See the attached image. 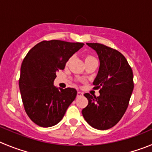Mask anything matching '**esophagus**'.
Returning a JSON list of instances; mask_svg holds the SVG:
<instances>
[{
  "label": "esophagus",
  "instance_id": "34e87169",
  "mask_svg": "<svg viewBox=\"0 0 152 152\" xmlns=\"http://www.w3.org/2000/svg\"><path fill=\"white\" fill-rule=\"evenodd\" d=\"M83 96V93L81 91H78L77 92V97H82Z\"/></svg>",
  "mask_w": 152,
  "mask_h": 152
}]
</instances>
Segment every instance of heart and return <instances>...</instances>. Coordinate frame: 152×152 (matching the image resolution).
<instances>
[{
  "label": "heart",
  "mask_w": 152,
  "mask_h": 152,
  "mask_svg": "<svg viewBox=\"0 0 152 152\" xmlns=\"http://www.w3.org/2000/svg\"><path fill=\"white\" fill-rule=\"evenodd\" d=\"M93 58V57H91V56H88V57H87V58H86V59H88V58Z\"/></svg>",
  "instance_id": "1"
}]
</instances>
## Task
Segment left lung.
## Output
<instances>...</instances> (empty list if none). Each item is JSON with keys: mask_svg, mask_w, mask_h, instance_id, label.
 Wrapping results in <instances>:
<instances>
[{"mask_svg": "<svg viewBox=\"0 0 152 152\" xmlns=\"http://www.w3.org/2000/svg\"><path fill=\"white\" fill-rule=\"evenodd\" d=\"M86 44L96 51L100 60L93 83L94 88L100 89V96L85 94L88 104L82 113L92 127L107 130L115 125L126 112L134 90V75L121 52L100 43Z\"/></svg>", "mask_w": 152, "mask_h": 152, "instance_id": "obj_1", "label": "left lung"}]
</instances>
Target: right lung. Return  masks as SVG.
I'll use <instances>...</instances> for the list:
<instances>
[{"label": "right lung", "mask_w": 152, "mask_h": 152, "mask_svg": "<svg viewBox=\"0 0 152 152\" xmlns=\"http://www.w3.org/2000/svg\"><path fill=\"white\" fill-rule=\"evenodd\" d=\"M83 42L44 40L34 46L22 61L18 85L25 112L39 127H49L63 118L75 100V88L65 89L53 85L56 72L64 69Z\"/></svg>", "instance_id": "add662e5"}]
</instances>
